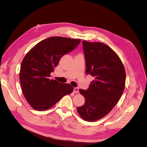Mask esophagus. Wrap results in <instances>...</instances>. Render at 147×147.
<instances>
[{"label": "esophagus", "instance_id": "1", "mask_svg": "<svg viewBox=\"0 0 147 147\" xmlns=\"http://www.w3.org/2000/svg\"><path fill=\"white\" fill-rule=\"evenodd\" d=\"M74 92L75 93H78V92H79L78 88H74Z\"/></svg>", "mask_w": 147, "mask_h": 147}]
</instances>
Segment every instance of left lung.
Wrapping results in <instances>:
<instances>
[{
  "instance_id": "8db88e82",
  "label": "left lung",
  "mask_w": 147,
  "mask_h": 147,
  "mask_svg": "<svg viewBox=\"0 0 147 147\" xmlns=\"http://www.w3.org/2000/svg\"><path fill=\"white\" fill-rule=\"evenodd\" d=\"M86 61V74L94 77L87 90L80 89L85 99L77 110L87 121H95L109 114L123 94L126 72L119 56L101 42H82Z\"/></svg>"
}]
</instances>
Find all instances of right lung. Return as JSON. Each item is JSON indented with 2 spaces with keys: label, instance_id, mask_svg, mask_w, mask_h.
<instances>
[{
  "label": "right lung",
  "instance_id": "obj_1",
  "mask_svg": "<svg viewBox=\"0 0 147 147\" xmlns=\"http://www.w3.org/2000/svg\"><path fill=\"white\" fill-rule=\"evenodd\" d=\"M80 42V39L52 37L38 43L26 55L21 65L20 80L25 99L34 109H50L73 91L70 84L61 83L50 77L62 56Z\"/></svg>",
  "mask_w": 147,
  "mask_h": 147
}]
</instances>
